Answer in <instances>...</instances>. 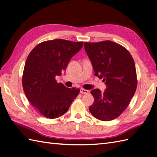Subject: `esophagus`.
Returning <instances> with one entry per match:
<instances>
[{"label": "esophagus", "mask_w": 157, "mask_h": 157, "mask_svg": "<svg viewBox=\"0 0 157 157\" xmlns=\"http://www.w3.org/2000/svg\"><path fill=\"white\" fill-rule=\"evenodd\" d=\"M80 93L83 94H88L89 93V91L87 90H85L84 88L80 89Z\"/></svg>", "instance_id": "obj_1"}]
</instances>
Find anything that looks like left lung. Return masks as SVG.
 I'll return each mask as SVG.
<instances>
[{
  "label": "left lung",
  "mask_w": 157,
  "mask_h": 157,
  "mask_svg": "<svg viewBox=\"0 0 157 157\" xmlns=\"http://www.w3.org/2000/svg\"><path fill=\"white\" fill-rule=\"evenodd\" d=\"M84 46L91 60L94 74L105 82L103 92L94 89V98L89 110L92 115L103 121L119 117L129 105L137 84L134 59L122 45L111 40L84 42Z\"/></svg>",
  "instance_id": "8db88e82"
}]
</instances>
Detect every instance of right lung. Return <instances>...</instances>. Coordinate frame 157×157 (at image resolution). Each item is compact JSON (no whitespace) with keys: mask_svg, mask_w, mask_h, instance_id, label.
I'll use <instances>...</instances> for the list:
<instances>
[{"mask_svg":"<svg viewBox=\"0 0 157 157\" xmlns=\"http://www.w3.org/2000/svg\"><path fill=\"white\" fill-rule=\"evenodd\" d=\"M83 42L64 39L46 40L37 44L27 56L22 76V86L31 105L42 116L57 118L67 111L80 92L58 83L71 58L82 48Z\"/></svg>","mask_w":157,"mask_h":157,"instance_id":"1","label":"right lung"}]
</instances>
